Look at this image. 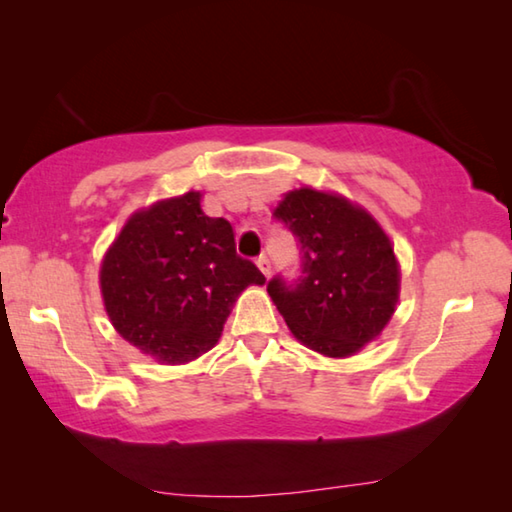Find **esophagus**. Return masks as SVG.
<instances>
[{
    "instance_id": "34e87169",
    "label": "esophagus",
    "mask_w": 512,
    "mask_h": 512,
    "mask_svg": "<svg viewBox=\"0 0 512 512\" xmlns=\"http://www.w3.org/2000/svg\"><path fill=\"white\" fill-rule=\"evenodd\" d=\"M257 266H259V271H262L264 275H271V259H268L266 255H259L257 257Z\"/></svg>"
}]
</instances>
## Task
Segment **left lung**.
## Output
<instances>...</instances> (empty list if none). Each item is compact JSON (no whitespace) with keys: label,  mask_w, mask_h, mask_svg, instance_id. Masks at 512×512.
<instances>
[{"label":"left lung","mask_w":512,"mask_h":512,"mask_svg":"<svg viewBox=\"0 0 512 512\" xmlns=\"http://www.w3.org/2000/svg\"><path fill=\"white\" fill-rule=\"evenodd\" d=\"M273 219L298 241L300 275H275L266 291L307 348L350 357L381 334L400 291L384 230L361 207L316 189H296Z\"/></svg>","instance_id":"left-lung-1"}]
</instances>
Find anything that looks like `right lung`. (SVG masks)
<instances>
[{"mask_svg":"<svg viewBox=\"0 0 512 512\" xmlns=\"http://www.w3.org/2000/svg\"><path fill=\"white\" fill-rule=\"evenodd\" d=\"M262 271L237 255L230 221L201 210V194L131 216L101 266L106 311L124 339L160 363L214 348L235 298Z\"/></svg>","mask_w":512,"mask_h":512,"instance_id":"right-lung-1","label":"right lung"}]
</instances>
